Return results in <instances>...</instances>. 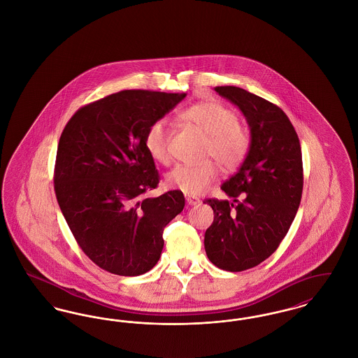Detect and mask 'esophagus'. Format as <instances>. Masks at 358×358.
I'll return each instance as SVG.
<instances>
[{"label":"esophagus","instance_id":"obj_1","mask_svg":"<svg viewBox=\"0 0 358 358\" xmlns=\"http://www.w3.org/2000/svg\"><path fill=\"white\" fill-rule=\"evenodd\" d=\"M186 203L188 206H196L201 203V199L196 196H192V195H186Z\"/></svg>","mask_w":358,"mask_h":358}]
</instances>
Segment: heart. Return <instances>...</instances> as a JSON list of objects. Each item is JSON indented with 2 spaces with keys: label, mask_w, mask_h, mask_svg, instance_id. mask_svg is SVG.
Returning a JSON list of instances; mask_svg holds the SVG:
<instances>
[{
  "label": "heart",
  "mask_w": 358,
  "mask_h": 358,
  "mask_svg": "<svg viewBox=\"0 0 358 358\" xmlns=\"http://www.w3.org/2000/svg\"><path fill=\"white\" fill-rule=\"evenodd\" d=\"M180 118L206 137L205 157H213L222 169L238 167L249 150V136L237 122V115L225 105L206 101L199 102L180 113ZM170 134L167 122L157 120L145 133V147L157 163H170ZM218 178V170L211 162L196 166L178 164L167 175V186L185 194H201Z\"/></svg>",
  "instance_id": "heart-1"
}]
</instances>
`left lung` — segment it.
<instances>
[{"mask_svg":"<svg viewBox=\"0 0 358 358\" xmlns=\"http://www.w3.org/2000/svg\"><path fill=\"white\" fill-rule=\"evenodd\" d=\"M215 92L240 109L250 141L237 173L221 186L231 202L205 201L214 211L205 250L218 268L240 272L268 259L296 215L303 189L301 143L276 105L236 86Z\"/></svg>","mask_w":358,"mask_h":358,"instance_id":"obj_1","label":"left lung"}]
</instances>
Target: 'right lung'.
<instances>
[{
  "label": "right lung",
  "instance_id": "obj_1",
  "mask_svg": "<svg viewBox=\"0 0 358 358\" xmlns=\"http://www.w3.org/2000/svg\"><path fill=\"white\" fill-rule=\"evenodd\" d=\"M186 94L124 90L80 108L57 144V203L82 250L102 269L143 275L157 264L163 229L185 207L182 191L143 198L159 183L145 133Z\"/></svg>",
  "mask_w": 358,
  "mask_h": 358
}]
</instances>
